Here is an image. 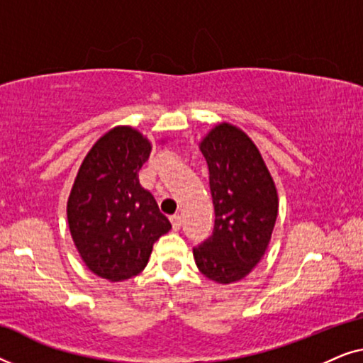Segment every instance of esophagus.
Returning <instances> with one entry per match:
<instances>
[{
  "label": "esophagus",
  "mask_w": 363,
  "mask_h": 363,
  "mask_svg": "<svg viewBox=\"0 0 363 363\" xmlns=\"http://www.w3.org/2000/svg\"><path fill=\"white\" fill-rule=\"evenodd\" d=\"M170 221H172L173 230H175V231L180 230V226H182V218H180V215H173V216H170Z\"/></svg>",
  "instance_id": "esophagus-1"
}]
</instances>
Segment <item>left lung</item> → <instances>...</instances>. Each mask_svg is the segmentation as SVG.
<instances>
[{
    "instance_id": "8db88e82",
    "label": "left lung",
    "mask_w": 363,
    "mask_h": 363,
    "mask_svg": "<svg viewBox=\"0 0 363 363\" xmlns=\"http://www.w3.org/2000/svg\"><path fill=\"white\" fill-rule=\"evenodd\" d=\"M200 150L210 170L215 228L193 247V256L208 279L230 284L250 274L264 255L277 218V193L259 150L240 128L221 123Z\"/></svg>"
}]
</instances>
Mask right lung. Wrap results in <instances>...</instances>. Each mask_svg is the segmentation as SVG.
Here are the masks:
<instances>
[{
	"mask_svg": "<svg viewBox=\"0 0 363 363\" xmlns=\"http://www.w3.org/2000/svg\"><path fill=\"white\" fill-rule=\"evenodd\" d=\"M148 157L147 138L130 127H116L91 148L74 182L67 201L72 240L89 269L104 279L137 276L153 242L172 228L138 182Z\"/></svg>",
	"mask_w": 363,
	"mask_h": 363,
	"instance_id": "right-lung-1",
	"label": "right lung"
}]
</instances>
